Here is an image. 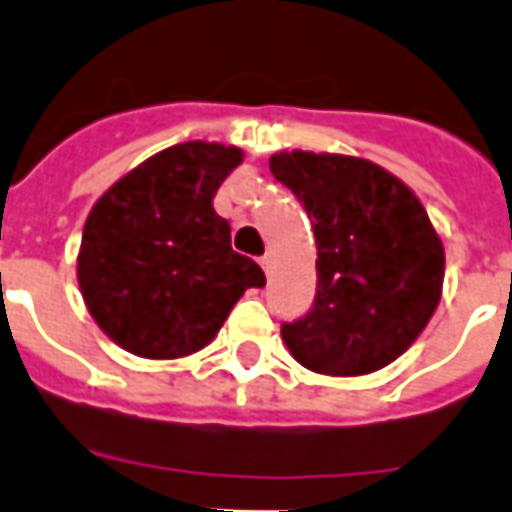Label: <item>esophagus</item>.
Here are the masks:
<instances>
[{"instance_id": "1", "label": "esophagus", "mask_w": 512, "mask_h": 512, "mask_svg": "<svg viewBox=\"0 0 512 512\" xmlns=\"http://www.w3.org/2000/svg\"><path fill=\"white\" fill-rule=\"evenodd\" d=\"M260 266H263V271H266L268 277H271V268H274V257H271V255H268V252H266V255L260 257Z\"/></svg>"}]
</instances>
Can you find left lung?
Listing matches in <instances>:
<instances>
[{
    "label": "left lung",
    "mask_w": 512,
    "mask_h": 512,
    "mask_svg": "<svg viewBox=\"0 0 512 512\" xmlns=\"http://www.w3.org/2000/svg\"><path fill=\"white\" fill-rule=\"evenodd\" d=\"M271 175L310 216L318 246L312 310L282 323L293 359L323 376H365L428 326L444 285V246L417 194L373 161L274 153Z\"/></svg>",
    "instance_id": "left-lung-1"
}]
</instances>
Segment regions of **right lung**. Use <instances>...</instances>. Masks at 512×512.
Listing matches in <instances>:
<instances>
[{
    "label": "right lung",
    "instance_id": "obj_1",
    "mask_svg": "<svg viewBox=\"0 0 512 512\" xmlns=\"http://www.w3.org/2000/svg\"><path fill=\"white\" fill-rule=\"evenodd\" d=\"M238 147L183 142L117 180L84 222L76 260L84 304L109 340L145 359H180L222 329L244 290L263 288L255 260L230 246L213 211Z\"/></svg>",
    "mask_w": 512,
    "mask_h": 512
}]
</instances>
